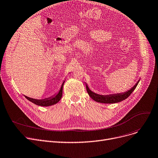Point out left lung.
<instances>
[{"instance_id":"8db88e82","label":"left lung","mask_w":158,"mask_h":158,"mask_svg":"<svg viewBox=\"0 0 158 158\" xmlns=\"http://www.w3.org/2000/svg\"><path fill=\"white\" fill-rule=\"evenodd\" d=\"M139 82V80L137 82V83L131 89H130V90H129L125 92L106 95H99V94L93 92L92 91H91L90 90V89H89V88L86 84V88L87 92H88V95H90V97L92 99L95 101L96 102H101V103L111 104V103H116V102H121L123 100L126 99L127 98H128L130 95V94H131L133 92V91L135 90L136 86H138Z\"/></svg>"}]
</instances>
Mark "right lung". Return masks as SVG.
Returning <instances> with one entry per match:
<instances>
[{
    "label": "right lung",
    "mask_w": 158,
    "mask_h": 158,
    "mask_svg": "<svg viewBox=\"0 0 158 158\" xmlns=\"http://www.w3.org/2000/svg\"><path fill=\"white\" fill-rule=\"evenodd\" d=\"M65 81L63 83L62 85H61L60 89L59 92H58L57 94H56L53 96H52L50 98H46L44 99H33L30 98L29 97H27V96H25V98L29 100L30 101L32 102L33 103L39 106H49L51 105H53L57 103V102L60 101V99L62 98V95H63V87L64 85Z\"/></svg>",
    "instance_id": "right-lung-1"
}]
</instances>
